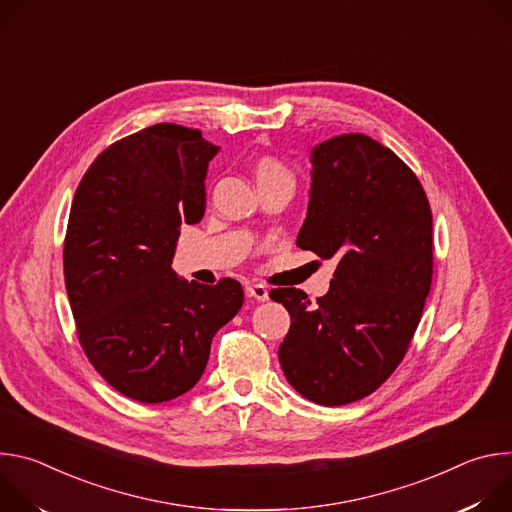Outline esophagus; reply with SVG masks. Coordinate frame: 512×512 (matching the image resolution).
I'll use <instances>...</instances> for the list:
<instances>
[{
    "mask_svg": "<svg viewBox=\"0 0 512 512\" xmlns=\"http://www.w3.org/2000/svg\"><path fill=\"white\" fill-rule=\"evenodd\" d=\"M247 296L257 300V302H267L269 300V291L261 283H251V285H247Z\"/></svg>",
    "mask_w": 512,
    "mask_h": 512,
    "instance_id": "obj_1",
    "label": "esophagus"
}]
</instances>
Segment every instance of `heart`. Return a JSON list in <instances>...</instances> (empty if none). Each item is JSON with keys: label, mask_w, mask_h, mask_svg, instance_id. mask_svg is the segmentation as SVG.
<instances>
[{"label": "heart", "mask_w": 512, "mask_h": 512, "mask_svg": "<svg viewBox=\"0 0 512 512\" xmlns=\"http://www.w3.org/2000/svg\"><path fill=\"white\" fill-rule=\"evenodd\" d=\"M255 172H257V180H259V178H265V176H279V174L287 176L285 168H283L281 164L273 162V160H263V162H259Z\"/></svg>", "instance_id": "b5f03b06"}]
</instances>
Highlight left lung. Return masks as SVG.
I'll return each instance as SVG.
<instances>
[{"label": "left lung", "mask_w": 512, "mask_h": 512, "mask_svg": "<svg viewBox=\"0 0 512 512\" xmlns=\"http://www.w3.org/2000/svg\"><path fill=\"white\" fill-rule=\"evenodd\" d=\"M298 247L334 259L328 294L273 289L291 326L279 346L285 379L318 405L377 391L403 360L431 287V208L417 176L362 133L312 148Z\"/></svg>", "instance_id": "1"}]
</instances>
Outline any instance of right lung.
Returning a JSON list of instances; mask_svg holds the SVG:
<instances>
[{
    "label": "right lung",
    "instance_id": "add662e5",
    "mask_svg": "<svg viewBox=\"0 0 512 512\" xmlns=\"http://www.w3.org/2000/svg\"><path fill=\"white\" fill-rule=\"evenodd\" d=\"M218 145L158 123L115 141L72 200L66 294L85 354L119 393L164 403L202 377L214 334L237 316L243 287L186 281L172 269L182 225L204 216Z\"/></svg>",
    "mask_w": 512,
    "mask_h": 512
}]
</instances>
